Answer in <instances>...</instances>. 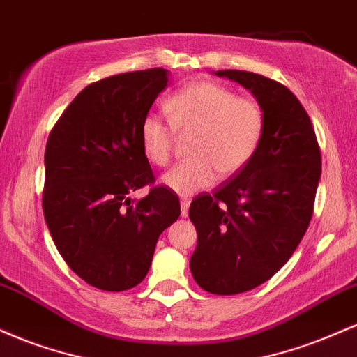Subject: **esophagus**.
I'll return each mask as SVG.
<instances>
[{"mask_svg": "<svg viewBox=\"0 0 357 357\" xmlns=\"http://www.w3.org/2000/svg\"><path fill=\"white\" fill-rule=\"evenodd\" d=\"M190 198H181V216H188V210H190Z\"/></svg>", "mask_w": 357, "mask_h": 357, "instance_id": "34e87169", "label": "esophagus"}]
</instances>
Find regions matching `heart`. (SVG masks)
<instances>
[{
  "mask_svg": "<svg viewBox=\"0 0 357 357\" xmlns=\"http://www.w3.org/2000/svg\"><path fill=\"white\" fill-rule=\"evenodd\" d=\"M169 122L155 114L142 119L139 139L151 165L166 167L173 159L176 134L192 137L191 161L162 176L178 195L208 190L218 179L238 174L257 154L265 132V112L257 100L238 97L225 85L196 82L166 100Z\"/></svg>",
  "mask_w": 357,
  "mask_h": 357,
  "instance_id": "1",
  "label": "heart"
}]
</instances>
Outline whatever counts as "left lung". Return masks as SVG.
Wrapping results in <instances>:
<instances>
[{
  "label": "left lung",
  "instance_id": "1",
  "mask_svg": "<svg viewBox=\"0 0 357 357\" xmlns=\"http://www.w3.org/2000/svg\"><path fill=\"white\" fill-rule=\"evenodd\" d=\"M255 96L265 112L257 154L235 178L191 202L198 233L192 278L216 296L247 292L287 264L309 228L321 179V149L309 114L280 82L218 70Z\"/></svg>",
  "mask_w": 357,
  "mask_h": 357
}]
</instances>
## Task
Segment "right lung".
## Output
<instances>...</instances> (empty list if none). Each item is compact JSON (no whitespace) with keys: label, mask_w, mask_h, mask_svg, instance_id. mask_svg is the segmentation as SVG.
<instances>
[{"label":"right lung","mask_w":357,"mask_h":357,"mask_svg":"<svg viewBox=\"0 0 357 357\" xmlns=\"http://www.w3.org/2000/svg\"><path fill=\"white\" fill-rule=\"evenodd\" d=\"M166 85L165 68L93 82L48 136L45 221L68 267L100 290L122 292L141 284L159 235L181 213L174 191L154 186L139 139L142 119ZM147 183L146 199L128 198Z\"/></svg>","instance_id":"1"}]
</instances>
